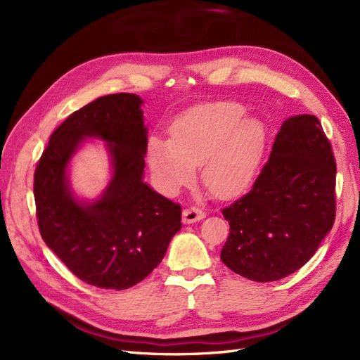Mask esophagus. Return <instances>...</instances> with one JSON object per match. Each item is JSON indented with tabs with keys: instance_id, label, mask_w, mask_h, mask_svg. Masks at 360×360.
Instances as JSON below:
<instances>
[{
	"instance_id": "34e87169",
	"label": "esophagus",
	"mask_w": 360,
	"mask_h": 360,
	"mask_svg": "<svg viewBox=\"0 0 360 360\" xmlns=\"http://www.w3.org/2000/svg\"><path fill=\"white\" fill-rule=\"evenodd\" d=\"M204 217H205V213L197 205H191V207H188V209H184V212H183V222L184 224L198 222V221L204 219Z\"/></svg>"
}]
</instances>
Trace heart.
Instances as JSON below:
<instances>
[{
    "label": "heart",
    "mask_w": 360,
    "mask_h": 360,
    "mask_svg": "<svg viewBox=\"0 0 360 360\" xmlns=\"http://www.w3.org/2000/svg\"><path fill=\"white\" fill-rule=\"evenodd\" d=\"M245 114L236 102L192 108L172 124L171 139L150 138V168L169 191L189 184L202 165V181L216 197L243 192L257 177L267 136L264 123Z\"/></svg>",
    "instance_id": "b5f03b06"
}]
</instances>
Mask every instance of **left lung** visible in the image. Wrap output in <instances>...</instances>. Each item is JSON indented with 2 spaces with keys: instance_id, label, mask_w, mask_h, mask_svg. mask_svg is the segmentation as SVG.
<instances>
[{
  "instance_id": "1",
  "label": "left lung",
  "mask_w": 360,
  "mask_h": 360,
  "mask_svg": "<svg viewBox=\"0 0 360 360\" xmlns=\"http://www.w3.org/2000/svg\"><path fill=\"white\" fill-rule=\"evenodd\" d=\"M335 186L336 162L320 120L287 118L252 188L222 209L230 224L222 263L257 282L294 274L332 230Z\"/></svg>"
}]
</instances>
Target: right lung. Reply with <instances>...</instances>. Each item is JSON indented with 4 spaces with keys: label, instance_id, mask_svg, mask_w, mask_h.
<instances>
[{
    "label": "right lung",
    "instance_id": "1",
    "mask_svg": "<svg viewBox=\"0 0 360 360\" xmlns=\"http://www.w3.org/2000/svg\"><path fill=\"white\" fill-rule=\"evenodd\" d=\"M136 94L99 97L53 130L34 172L41 238L75 276L106 290H126L147 278L181 228V205L143 181L147 127ZM110 144L115 176L103 198L82 205L65 177L84 137Z\"/></svg>",
    "mask_w": 360,
    "mask_h": 360
}]
</instances>
